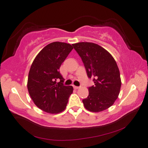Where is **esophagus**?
Instances as JSON below:
<instances>
[{"label":"esophagus","instance_id":"esophagus-1","mask_svg":"<svg viewBox=\"0 0 148 148\" xmlns=\"http://www.w3.org/2000/svg\"><path fill=\"white\" fill-rule=\"evenodd\" d=\"M74 88L75 90H77V89H78L79 87L78 86H74Z\"/></svg>","mask_w":148,"mask_h":148}]
</instances>
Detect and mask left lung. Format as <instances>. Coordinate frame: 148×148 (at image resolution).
I'll use <instances>...</instances> for the list:
<instances>
[{"instance_id": "1", "label": "left lung", "mask_w": 148, "mask_h": 148, "mask_svg": "<svg viewBox=\"0 0 148 148\" xmlns=\"http://www.w3.org/2000/svg\"><path fill=\"white\" fill-rule=\"evenodd\" d=\"M72 46L81 57L88 78L94 82L88 88L89 95L82 100L85 108L92 112L109 108L118 98L122 84L116 60L97 44L82 42Z\"/></svg>"}]
</instances>
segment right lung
Returning <instances> with one entry per match:
<instances>
[{
  "instance_id": "obj_1",
  "label": "right lung",
  "mask_w": 148,
  "mask_h": 148,
  "mask_svg": "<svg viewBox=\"0 0 148 148\" xmlns=\"http://www.w3.org/2000/svg\"><path fill=\"white\" fill-rule=\"evenodd\" d=\"M73 48L70 44L54 42L46 46L33 61L28 77V93L44 112L56 114L66 108L73 87L64 86V79L59 69Z\"/></svg>"
}]
</instances>
